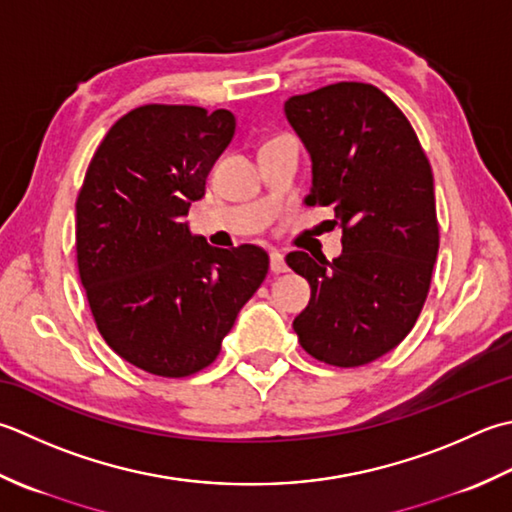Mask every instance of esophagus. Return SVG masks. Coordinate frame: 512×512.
<instances>
[{"label":"esophagus","mask_w":512,"mask_h":512,"mask_svg":"<svg viewBox=\"0 0 512 512\" xmlns=\"http://www.w3.org/2000/svg\"><path fill=\"white\" fill-rule=\"evenodd\" d=\"M270 270H273V273H286L288 270L284 255L277 253V250H270Z\"/></svg>","instance_id":"obj_1"}]
</instances>
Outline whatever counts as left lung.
Masks as SVG:
<instances>
[{
	"mask_svg": "<svg viewBox=\"0 0 512 512\" xmlns=\"http://www.w3.org/2000/svg\"><path fill=\"white\" fill-rule=\"evenodd\" d=\"M313 162L306 206H333L342 255L304 250L286 264L308 279L293 328L308 355L364 366L413 330L439 250L433 170L406 115L382 90L339 82L284 104Z\"/></svg>",
	"mask_w": 512,
	"mask_h": 512,
	"instance_id": "8db88e82",
	"label": "left lung"
}]
</instances>
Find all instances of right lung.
I'll return each instance as SVG.
<instances>
[{
    "mask_svg": "<svg viewBox=\"0 0 512 512\" xmlns=\"http://www.w3.org/2000/svg\"><path fill=\"white\" fill-rule=\"evenodd\" d=\"M235 135L219 108L148 104L108 130L75 206L79 279L106 344L159 377L215 362L268 273L266 250L215 248L184 217Z\"/></svg>",
    "mask_w": 512,
    "mask_h": 512,
    "instance_id": "add662e5",
    "label": "right lung"
}]
</instances>
